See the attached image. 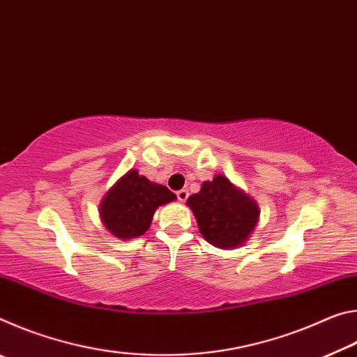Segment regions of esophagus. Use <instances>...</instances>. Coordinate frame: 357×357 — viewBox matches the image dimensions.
I'll use <instances>...</instances> for the list:
<instances>
[{"mask_svg":"<svg viewBox=\"0 0 357 357\" xmlns=\"http://www.w3.org/2000/svg\"><path fill=\"white\" fill-rule=\"evenodd\" d=\"M176 197H178L179 202H185L187 197H189V192H187L185 189H181V190L176 192Z\"/></svg>","mask_w":357,"mask_h":357,"instance_id":"obj_1","label":"esophagus"}]
</instances>
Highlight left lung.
<instances>
[{"label": "left lung", "mask_w": 357, "mask_h": 357, "mask_svg": "<svg viewBox=\"0 0 357 357\" xmlns=\"http://www.w3.org/2000/svg\"><path fill=\"white\" fill-rule=\"evenodd\" d=\"M198 228L209 244L234 249L253 231L259 211L257 203L238 190L225 176L202 184V190L187 200Z\"/></svg>", "instance_id": "8db88e82"}]
</instances>
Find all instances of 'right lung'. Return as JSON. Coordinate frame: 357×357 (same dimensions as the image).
<instances>
[{
    "mask_svg": "<svg viewBox=\"0 0 357 357\" xmlns=\"http://www.w3.org/2000/svg\"><path fill=\"white\" fill-rule=\"evenodd\" d=\"M173 200L176 195L165 185L130 170L108 190L100 204V217L113 236L138 238L146 233L157 206Z\"/></svg>",
    "mask_w": 357,
    "mask_h": 357,
    "instance_id": "obj_1",
    "label": "right lung"
}]
</instances>
